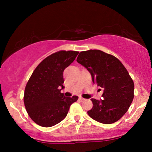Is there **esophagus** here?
Masks as SVG:
<instances>
[{
  "label": "esophagus",
  "mask_w": 152,
  "mask_h": 152,
  "mask_svg": "<svg viewBox=\"0 0 152 152\" xmlns=\"http://www.w3.org/2000/svg\"><path fill=\"white\" fill-rule=\"evenodd\" d=\"M79 100H80V102H84V101L86 100V99L83 98V97H79Z\"/></svg>",
  "instance_id": "34e87169"
}]
</instances>
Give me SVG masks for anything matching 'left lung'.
<instances>
[{"label": "left lung", "instance_id": "obj_1", "mask_svg": "<svg viewBox=\"0 0 152 152\" xmlns=\"http://www.w3.org/2000/svg\"><path fill=\"white\" fill-rule=\"evenodd\" d=\"M77 61L90 72L93 84L104 88L103 99H91L93 106L88 115L103 124L117 122L134 97V81L127 70L118 58L99 50L81 52Z\"/></svg>", "mask_w": 152, "mask_h": 152}]
</instances>
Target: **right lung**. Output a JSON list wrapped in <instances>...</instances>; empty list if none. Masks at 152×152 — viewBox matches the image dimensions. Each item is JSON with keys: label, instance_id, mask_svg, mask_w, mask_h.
Returning a JSON list of instances; mask_svg holds the SVG:
<instances>
[{"label": "right lung", "instance_id": "1", "mask_svg": "<svg viewBox=\"0 0 152 152\" xmlns=\"http://www.w3.org/2000/svg\"><path fill=\"white\" fill-rule=\"evenodd\" d=\"M79 52L60 50L45 58L35 68L25 88L23 101L29 116L35 123L50 127L62 121L70 105L78 99L65 97L63 72ZM62 88H61V87Z\"/></svg>", "mask_w": 152, "mask_h": 152}]
</instances>
